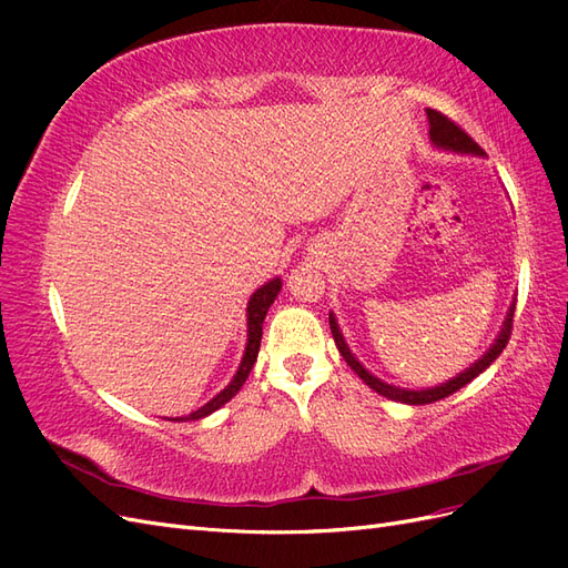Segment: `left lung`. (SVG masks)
<instances>
[{
  "mask_svg": "<svg viewBox=\"0 0 568 568\" xmlns=\"http://www.w3.org/2000/svg\"><path fill=\"white\" fill-rule=\"evenodd\" d=\"M426 118H428V136H432V142L438 146V149H445V151H457V153H474V156H484V149H480L471 136L464 132L457 123H453V120L448 115H443L440 111H434V109H426ZM511 317H514V303L509 307V313L503 322V329L500 334H497L493 346L486 351L484 357H478L476 363L471 367H467L464 372H459L457 376H453L450 382H445L440 386H434V388H422V390H409V388H400V386H390L382 379H376L374 374H369L363 365L357 363V357L351 353L346 338H343L341 329H338V322L334 317V313H329V326H332V334H334V341H336V348L338 353L343 355V359H346L348 367L363 379L372 390H376L379 395H384V398L388 400H398V403H405V405H428V403H436L440 398H448V395H453L455 390H459L462 386H467L471 379H476V376L480 372H486L497 355H500L507 346V341L511 336Z\"/></svg>",
  "mask_w": 568,
  "mask_h": 568,
  "instance_id": "left-lung-1",
  "label": "left lung"
}]
</instances>
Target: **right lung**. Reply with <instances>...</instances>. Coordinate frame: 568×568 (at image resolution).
<instances>
[{
  "instance_id": "1",
  "label": "right lung",
  "mask_w": 568,
  "mask_h": 568,
  "mask_svg": "<svg viewBox=\"0 0 568 568\" xmlns=\"http://www.w3.org/2000/svg\"><path fill=\"white\" fill-rule=\"evenodd\" d=\"M282 291V280L274 277L272 282L263 284L261 288L255 291V294L251 296L248 301V307H246V320H248V341H246V351H244V357H242V365H239L234 379L222 388L213 400L205 403L203 407H199L196 412H192V415L186 417H178L175 422H196V419H203L213 415L215 409H220L225 403H230L234 395L239 393V388H242L248 379V374L253 369V363L257 357V351H261V338H263V322H265V315L270 311V305L274 303V298H277V294Z\"/></svg>"
}]
</instances>
